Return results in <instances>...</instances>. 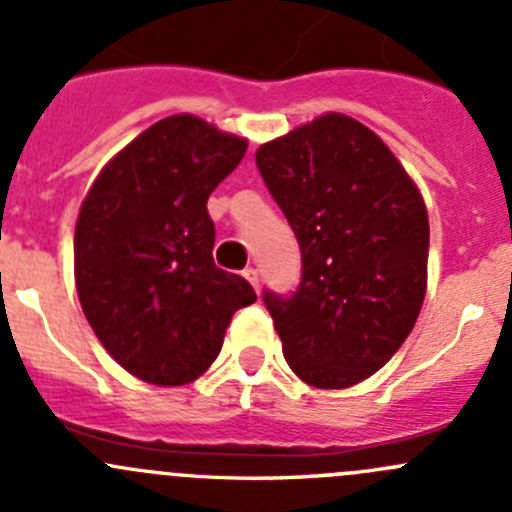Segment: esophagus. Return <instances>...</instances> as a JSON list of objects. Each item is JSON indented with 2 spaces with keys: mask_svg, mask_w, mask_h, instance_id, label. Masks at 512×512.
Here are the masks:
<instances>
[{
  "mask_svg": "<svg viewBox=\"0 0 512 512\" xmlns=\"http://www.w3.org/2000/svg\"><path fill=\"white\" fill-rule=\"evenodd\" d=\"M242 275H245V280L250 282V285L255 287V292H257V287H260V277H257V270H255V267H247V270L242 272Z\"/></svg>",
  "mask_w": 512,
  "mask_h": 512,
  "instance_id": "esophagus-1",
  "label": "esophagus"
}]
</instances>
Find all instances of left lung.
Masks as SVG:
<instances>
[{
	"label": "left lung",
	"mask_w": 512,
	"mask_h": 512,
	"mask_svg": "<svg viewBox=\"0 0 512 512\" xmlns=\"http://www.w3.org/2000/svg\"><path fill=\"white\" fill-rule=\"evenodd\" d=\"M302 252L289 299L265 292L289 369L314 389H349L399 352L428 282V213L371 128L322 113L255 153Z\"/></svg>",
	"instance_id": "8db88e82"
}]
</instances>
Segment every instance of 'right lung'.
Segmentation results:
<instances>
[{
	"label": "right lung",
	"instance_id": "right-lung-1",
	"mask_svg": "<svg viewBox=\"0 0 512 512\" xmlns=\"http://www.w3.org/2000/svg\"><path fill=\"white\" fill-rule=\"evenodd\" d=\"M247 138L193 113L160 118L91 183L74 232L81 309L108 354L136 379L183 386L223 349L250 282L213 262L208 198Z\"/></svg>",
	"mask_w": 512,
	"mask_h": 512
}]
</instances>
